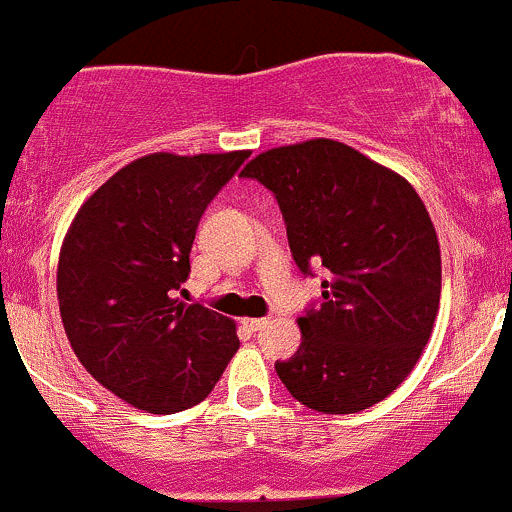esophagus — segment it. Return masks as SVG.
<instances>
[{
	"label": "esophagus",
	"mask_w": 512,
	"mask_h": 512,
	"mask_svg": "<svg viewBox=\"0 0 512 512\" xmlns=\"http://www.w3.org/2000/svg\"><path fill=\"white\" fill-rule=\"evenodd\" d=\"M267 324H270V319L267 317H252V319H245V327L252 329V332H260V329H265Z\"/></svg>",
	"instance_id": "obj_1"
}]
</instances>
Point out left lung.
Segmentation results:
<instances>
[{
  "instance_id": "1",
  "label": "left lung",
  "mask_w": 512,
  "mask_h": 512,
  "mask_svg": "<svg viewBox=\"0 0 512 512\" xmlns=\"http://www.w3.org/2000/svg\"><path fill=\"white\" fill-rule=\"evenodd\" d=\"M240 175L275 193L299 270L329 272L322 304L297 319V354L275 364L282 384L322 414L384 401L421 359L441 302V247L414 185L332 138L270 148Z\"/></svg>"
}]
</instances>
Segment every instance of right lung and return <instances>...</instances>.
<instances>
[{"label": "right lung", "mask_w": 512, "mask_h": 512, "mask_svg": "<svg viewBox=\"0 0 512 512\" xmlns=\"http://www.w3.org/2000/svg\"><path fill=\"white\" fill-rule=\"evenodd\" d=\"M250 151L148 153L84 200L59 252L71 349L111 394L148 414L208 399L240 349L235 322L178 299L200 215Z\"/></svg>", "instance_id": "right-lung-1"}]
</instances>
